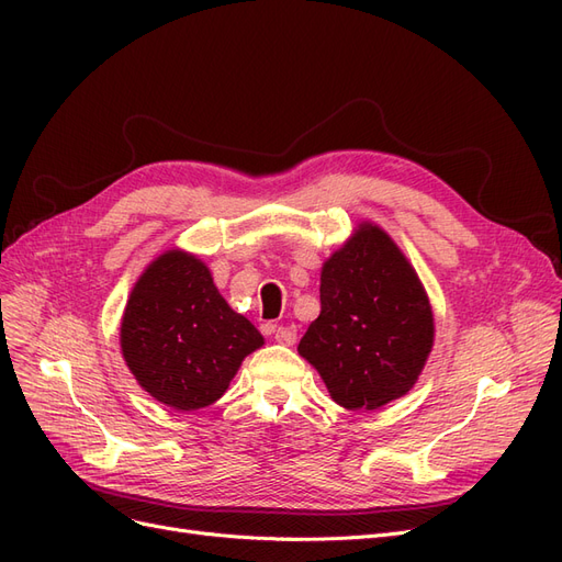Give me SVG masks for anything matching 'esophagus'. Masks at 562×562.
I'll list each match as a JSON object with an SVG mask.
<instances>
[{
  "instance_id": "esophagus-1",
  "label": "esophagus",
  "mask_w": 562,
  "mask_h": 562,
  "mask_svg": "<svg viewBox=\"0 0 562 562\" xmlns=\"http://www.w3.org/2000/svg\"><path fill=\"white\" fill-rule=\"evenodd\" d=\"M274 339L279 345H295V339H297V330H295V326H279L277 330H274Z\"/></svg>"
}]
</instances>
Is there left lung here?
Instances as JSON below:
<instances>
[{"mask_svg": "<svg viewBox=\"0 0 562 562\" xmlns=\"http://www.w3.org/2000/svg\"><path fill=\"white\" fill-rule=\"evenodd\" d=\"M434 312L396 241L363 220L321 267V314L300 339L330 398L378 411L405 396L434 347Z\"/></svg>", "mask_w": 562, "mask_h": 562, "instance_id": "1", "label": "left lung"}]
</instances>
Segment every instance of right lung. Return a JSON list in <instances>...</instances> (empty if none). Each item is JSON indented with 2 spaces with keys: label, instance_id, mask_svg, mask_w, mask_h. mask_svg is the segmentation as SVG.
<instances>
[{
  "label": "right lung",
  "instance_id": "obj_1",
  "mask_svg": "<svg viewBox=\"0 0 562 562\" xmlns=\"http://www.w3.org/2000/svg\"><path fill=\"white\" fill-rule=\"evenodd\" d=\"M122 356L147 394L180 413L213 405L265 337L236 314L194 252L164 250L126 300Z\"/></svg>",
  "mask_w": 562,
  "mask_h": 562
}]
</instances>
